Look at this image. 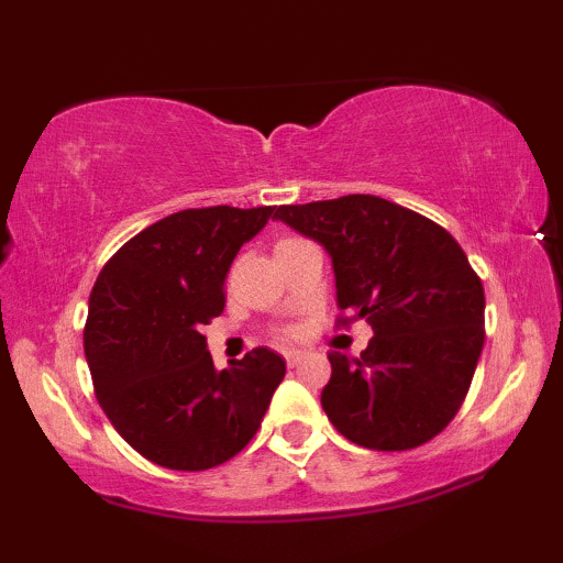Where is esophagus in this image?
Wrapping results in <instances>:
<instances>
[{
	"mask_svg": "<svg viewBox=\"0 0 563 563\" xmlns=\"http://www.w3.org/2000/svg\"><path fill=\"white\" fill-rule=\"evenodd\" d=\"M284 358H287V366L295 368L305 358V351H284Z\"/></svg>",
	"mask_w": 563,
	"mask_h": 563,
	"instance_id": "esophagus-1",
	"label": "esophagus"
}]
</instances>
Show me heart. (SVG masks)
<instances>
[{
	"label": "heart",
	"instance_id": "obj_1",
	"mask_svg": "<svg viewBox=\"0 0 563 563\" xmlns=\"http://www.w3.org/2000/svg\"><path fill=\"white\" fill-rule=\"evenodd\" d=\"M284 241H287V238H284ZM282 335H287V338H289V335H295V328H284V330H282Z\"/></svg>",
	"mask_w": 563,
	"mask_h": 563
}]
</instances>
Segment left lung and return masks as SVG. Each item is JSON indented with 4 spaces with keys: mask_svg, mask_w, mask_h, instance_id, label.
Returning <instances> with one entry per match:
<instances>
[{
    "mask_svg": "<svg viewBox=\"0 0 563 563\" xmlns=\"http://www.w3.org/2000/svg\"><path fill=\"white\" fill-rule=\"evenodd\" d=\"M274 218L325 245L338 325L374 328L361 358L328 353L330 422L372 451L428 443L464 405L484 345V287L464 249L426 214L374 195L282 205Z\"/></svg>",
    "mask_w": 563,
    "mask_h": 563,
    "instance_id": "obj_1",
    "label": "left lung"
}]
</instances>
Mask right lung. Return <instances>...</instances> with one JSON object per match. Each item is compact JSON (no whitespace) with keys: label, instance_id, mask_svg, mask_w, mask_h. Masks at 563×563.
Instances as JSON below:
<instances>
[{"label":"right lung","instance_id":"add662e5","mask_svg":"<svg viewBox=\"0 0 563 563\" xmlns=\"http://www.w3.org/2000/svg\"><path fill=\"white\" fill-rule=\"evenodd\" d=\"M274 207H199L153 222L99 272L84 325L95 395L153 464L205 472L261 428L287 364L253 349L218 372L202 325L225 310V276Z\"/></svg>","mask_w":563,"mask_h":563}]
</instances>
